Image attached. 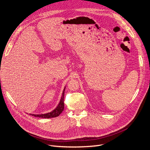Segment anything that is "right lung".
Wrapping results in <instances>:
<instances>
[{
    "mask_svg": "<svg viewBox=\"0 0 150 150\" xmlns=\"http://www.w3.org/2000/svg\"><path fill=\"white\" fill-rule=\"evenodd\" d=\"M64 91H65V87L64 88L61 100H60V101H59V103L55 110H53L52 111H51L50 112H47L46 114H41V115H34V114H29V115H32L33 116H35V117H42V118H52V117H55L58 116L64 110Z\"/></svg>",
    "mask_w": 150,
    "mask_h": 150,
    "instance_id": "1",
    "label": "right lung"
}]
</instances>
